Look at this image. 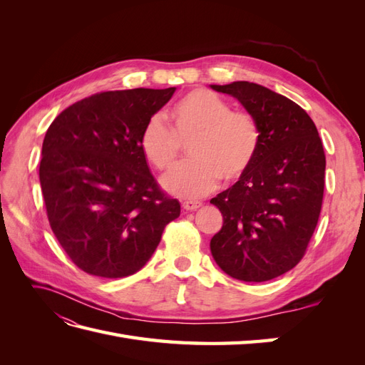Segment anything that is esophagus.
I'll list each match as a JSON object with an SVG mask.
<instances>
[{"mask_svg": "<svg viewBox=\"0 0 365 365\" xmlns=\"http://www.w3.org/2000/svg\"><path fill=\"white\" fill-rule=\"evenodd\" d=\"M200 207H202V204L197 202V201H184L182 202V208L187 210V212H192V210H196Z\"/></svg>", "mask_w": 365, "mask_h": 365, "instance_id": "obj_1", "label": "esophagus"}]
</instances>
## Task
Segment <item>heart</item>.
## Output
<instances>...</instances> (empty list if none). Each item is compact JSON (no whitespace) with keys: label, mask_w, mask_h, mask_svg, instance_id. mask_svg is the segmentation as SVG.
<instances>
[{"label":"heart","mask_w":365,"mask_h":365,"mask_svg":"<svg viewBox=\"0 0 365 365\" xmlns=\"http://www.w3.org/2000/svg\"><path fill=\"white\" fill-rule=\"evenodd\" d=\"M169 118L170 129L160 115L150 117L140 135L143 157L163 173L178 165L181 145L190 143L192 161L163 180L169 193L195 200L216 189L219 180L235 184L252 169L260 129L251 114L231 111L227 102L207 90H193L170 108Z\"/></svg>","instance_id":"1"}]
</instances>
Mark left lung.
Masks as SVG:
<instances>
[{
  "instance_id": "left-lung-1",
  "label": "left lung",
  "mask_w": 365,
  "mask_h": 365,
  "mask_svg": "<svg viewBox=\"0 0 365 365\" xmlns=\"http://www.w3.org/2000/svg\"><path fill=\"white\" fill-rule=\"evenodd\" d=\"M256 118L260 148L252 169L213 197L224 224L210 240L217 267L244 282H268L304 256L324 193L326 155L302 106L262 85H210Z\"/></svg>"
}]
</instances>
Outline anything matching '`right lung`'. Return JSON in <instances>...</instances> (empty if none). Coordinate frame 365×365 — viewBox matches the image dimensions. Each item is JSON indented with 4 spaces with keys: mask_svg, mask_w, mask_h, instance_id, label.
<instances>
[{
    "mask_svg": "<svg viewBox=\"0 0 365 365\" xmlns=\"http://www.w3.org/2000/svg\"><path fill=\"white\" fill-rule=\"evenodd\" d=\"M176 88L106 91L68 106L42 143L48 222L76 267L105 279L140 271L180 216L140 150L141 130Z\"/></svg>",
    "mask_w": 365,
    "mask_h": 365,
    "instance_id": "add662e5",
    "label": "right lung"
}]
</instances>
